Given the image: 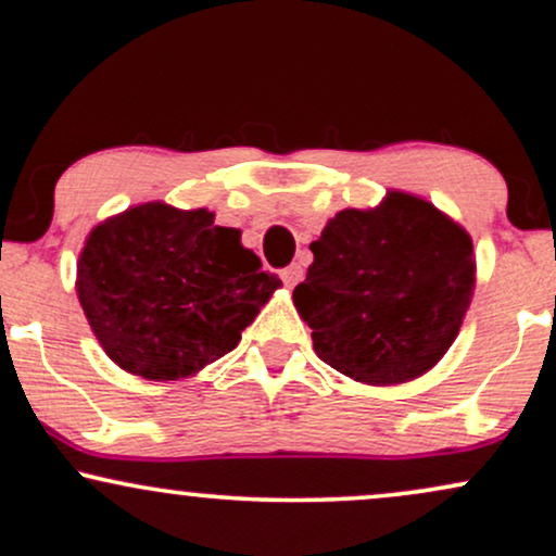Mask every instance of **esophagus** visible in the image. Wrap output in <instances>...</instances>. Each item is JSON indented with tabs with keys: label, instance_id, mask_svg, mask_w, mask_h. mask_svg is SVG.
Returning a JSON list of instances; mask_svg holds the SVG:
<instances>
[{
	"label": "esophagus",
	"instance_id": "obj_1",
	"mask_svg": "<svg viewBox=\"0 0 556 556\" xmlns=\"http://www.w3.org/2000/svg\"><path fill=\"white\" fill-rule=\"evenodd\" d=\"M300 279H303V266L300 264H292V266H287V269H282V282L287 287H295Z\"/></svg>",
	"mask_w": 556,
	"mask_h": 556
}]
</instances>
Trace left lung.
Masks as SVG:
<instances>
[{"mask_svg":"<svg viewBox=\"0 0 556 556\" xmlns=\"http://www.w3.org/2000/svg\"><path fill=\"white\" fill-rule=\"evenodd\" d=\"M292 292L326 365L367 386L425 376L458 337L473 295V243L434 204L388 191L342 210L311 243Z\"/></svg>","mask_w":556,"mask_h":556,"instance_id":"left-lung-1","label":"left lung"}]
</instances>
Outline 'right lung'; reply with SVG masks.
Here are the masks:
<instances>
[{"mask_svg": "<svg viewBox=\"0 0 556 556\" xmlns=\"http://www.w3.org/2000/svg\"><path fill=\"white\" fill-rule=\"evenodd\" d=\"M282 285L210 210L131 206L92 227L77 298L105 354L147 380L189 378L232 352Z\"/></svg>", "mask_w": 556, "mask_h": 556, "instance_id": "right-lung-1", "label": "right lung"}]
</instances>
